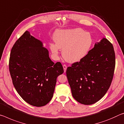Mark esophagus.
<instances>
[{"instance_id":"1","label":"esophagus","mask_w":124,"mask_h":124,"mask_svg":"<svg viewBox=\"0 0 124 124\" xmlns=\"http://www.w3.org/2000/svg\"><path fill=\"white\" fill-rule=\"evenodd\" d=\"M63 67L64 72H66V70H67V66L66 65V64H63Z\"/></svg>"}]
</instances>
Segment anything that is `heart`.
<instances>
[{"instance_id":"heart-1","label":"heart","mask_w":124,"mask_h":124,"mask_svg":"<svg viewBox=\"0 0 124 124\" xmlns=\"http://www.w3.org/2000/svg\"><path fill=\"white\" fill-rule=\"evenodd\" d=\"M56 44L50 45L51 52L58 55L60 48L62 55L70 63L79 62L87 56L93 45V38L89 32L81 29L59 30L54 35Z\"/></svg>"}]
</instances>
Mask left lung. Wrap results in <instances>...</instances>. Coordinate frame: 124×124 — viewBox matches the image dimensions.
Wrapping results in <instances>:
<instances>
[{
    "mask_svg": "<svg viewBox=\"0 0 124 124\" xmlns=\"http://www.w3.org/2000/svg\"><path fill=\"white\" fill-rule=\"evenodd\" d=\"M115 67L113 45L103 38L96 43L83 59L67 69L66 75L73 97L84 105L99 101L111 85Z\"/></svg>",
    "mask_w": 124,
    "mask_h": 124,
    "instance_id": "left-lung-1",
    "label": "left lung"
}]
</instances>
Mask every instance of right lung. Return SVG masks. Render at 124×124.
I'll list each match as a JSON object with an SVG mask.
<instances>
[{
  "instance_id": "obj_1",
  "label": "right lung",
  "mask_w": 124,
  "mask_h": 124,
  "mask_svg": "<svg viewBox=\"0 0 124 124\" xmlns=\"http://www.w3.org/2000/svg\"><path fill=\"white\" fill-rule=\"evenodd\" d=\"M9 68L17 93L26 103L37 107L50 101L57 78L64 72L62 64L54 63L42 42L27 31L11 48Z\"/></svg>"
}]
</instances>
